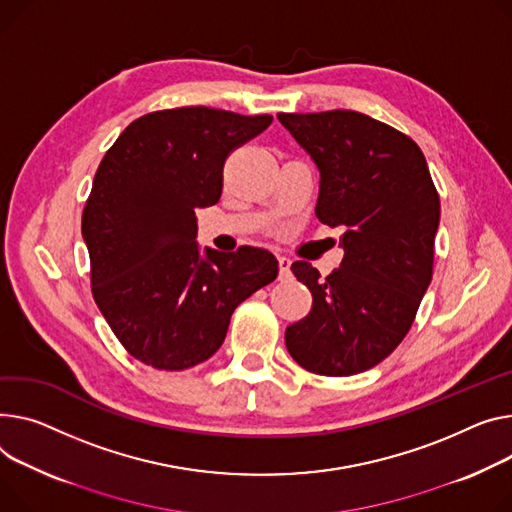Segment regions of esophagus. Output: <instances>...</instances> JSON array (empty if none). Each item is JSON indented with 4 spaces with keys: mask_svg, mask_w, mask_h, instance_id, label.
I'll return each mask as SVG.
<instances>
[{
    "mask_svg": "<svg viewBox=\"0 0 512 512\" xmlns=\"http://www.w3.org/2000/svg\"><path fill=\"white\" fill-rule=\"evenodd\" d=\"M278 265H280V280L288 282L292 278V271H290L292 261L288 257H278Z\"/></svg>",
    "mask_w": 512,
    "mask_h": 512,
    "instance_id": "34e87169",
    "label": "esophagus"
}]
</instances>
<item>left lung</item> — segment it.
<instances>
[{"label": "left lung", "instance_id": "1", "mask_svg": "<svg viewBox=\"0 0 512 512\" xmlns=\"http://www.w3.org/2000/svg\"><path fill=\"white\" fill-rule=\"evenodd\" d=\"M278 119L315 162V214L339 228L344 249L327 278L292 263L313 311L286 329V348L306 370L350 377L385 360L414 323L432 280L438 193L416 142L377 119L342 109Z\"/></svg>", "mask_w": 512, "mask_h": 512}]
</instances>
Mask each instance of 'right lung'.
Listing matches in <instances>:
<instances>
[{
    "mask_svg": "<svg viewBox=\"0 0 512 512\" xmlns=\"http://www.w3.org/2000/svg\"><path fill=\"white\" fill-rule=\"evenodd\" d=\"M271 121L210 107L156 111L102 158L82 216L92 294L140 362L185 370L208 360L236 306L278 278L267 249H201L195 216L218 203L226 156Z\"/></svg>",
    "mask_w": 512,
    "mask_h": 512,
    "instance_id": "add662e5",
    "label": "right lung"
}]
</instances>
